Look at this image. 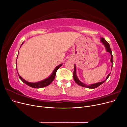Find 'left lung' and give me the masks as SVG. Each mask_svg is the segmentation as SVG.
<instances>
[{
  "instance_id": "8db88e82",
  "label": "left lung",
  "mask_w": 127,
  "mask_h": 127,
  "mask_svg": "<svg viewBox=\"0 0 127 127\" xmlns=\"http://www.w3.org/2000/svg\"><path fill=\"white\" fill-rule=\"evenodd\" d=\"M101 42H102V43L104 45V47H105V49H106V51L110 53L111 56V60L110 61H111V63L113 64L112 53V51H111V48H110L109 44L107 43V42L104 39L103 37H101ZM112 66H111V69H112ZM110 74H111V73H110V74L106 76V79L104 80V81H103V82H98V83H94V84H90V85H86V84H84L83 82H82L78 79L77 76V75H76V64H75L74 74H73V76H74V79L75 82L78 85L81 86H83V87H84L88 88H95L98 87L99 85H101V84H102L103 83H104L106 81V80L107 79V78H109V77L110 76Z\"/></svg>"
}]
</instances>
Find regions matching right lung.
<instances>
[{
  "label": "right lung",
  "mask_w": 127,
  "mask_h": 127,
  "mask_svg": "<svg viewBox=\"0 0 127 127\" xmlns=\"http://www.w3.org/2000/svg\"><path fill=\"white\" fill-rule=\"evenodd\" d=\"M24 43V42H23ZM23 43H22V44H21V45L23 44ZM21 48V47H20ZM63 64H59L58 66H57L55 69H54V70L53 71V72H52V74L50 75L48 78H45L43 80H41V81H39V82H37L36 83H31V82H29L28 81H26L22 77L19 75L18 72H17V74L19 76V78H20V79L22 80V81L24 83H25V84H26L27 85H28L30 87H33V88H42V87H44L45 86H47L49 85L50 84L53 80H54L55 78V76H56V71L58 69L62 66ZM16 67H17V62L16 63ZM16 69H17V68H16Z\"/></svg>",
  "instance_id": "add662e5"
}]
</instances>
